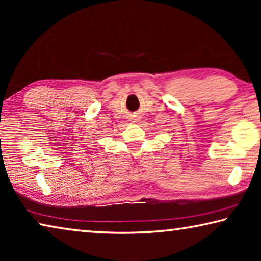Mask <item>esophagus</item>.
Listing matches in <instances>:
<instances>
[{"instance_id": "obj_1", "label": "esophagus", "mask_w": 261, "mask_h": 261, "mask_svg": "<svg viewBox=\"0 0 261 261\" xmlns=\"http://www.w3.org/2000/svg\"><path fill=\"white\" fill-rule=\"evenodd\" d=\"M136 121H138V120H137V118H135V121H134V122H136Z\"/></svg>"}]
</instances>
